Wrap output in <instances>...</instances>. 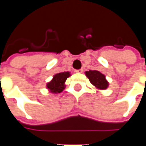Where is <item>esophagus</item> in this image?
Returning a JSON list of instances; mask_svg holds the SVG:
<instances>
[{"mask_svg": "<svg viewBox=\"0 0 146 146\" xmlns=\"http://www.w3.org/2000/svg\"><path fill=\"white\" fill-rule=\"evenodd\" d=\"M75 72L77 73H81L83 72V69H80V70H75Z\"/></svg>", "mask_w": 146, "mask_h": 146, "instance_id": "esophagus-1", "label": "esophagus"}]
</instances>
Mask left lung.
I'll return each instance as SVG.
<instances>
[{
	"mask_svg": "<svg viewBox=\"0 0 146 146\" xmlns=\"http://www.w3.org/2000/svg\"><path fill=\"white\" fill-rule=\"evenodd\" d=\"M86 76L92 83V84L95 86V88L98 89H106L109 83L106 80V76L97 70H89L85 73Z\"/></svg>",
	"mask_w": 146,
	"mask_h": 146,
	"instance_id": "8db88e82",
	"label": "left lung"
}]
</instances>
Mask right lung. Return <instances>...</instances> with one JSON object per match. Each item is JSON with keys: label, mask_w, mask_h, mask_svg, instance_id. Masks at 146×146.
I'll return each instance as SVG.
<instances>
[{"label": "right lung", "mask_w": 146, "mask_h": 146, "mask_svg": "<svg viewBox=\"0 0 146 146\" xmlns=\"http://www.w3.org/2000/svg\"><path fill=\"white\" fill-rule=\"evenodd\" d=\"M70 76L69 72H62L55 74L53 76V79L47 84V88L52 93H60L65 89V82Z\"/></svg>", "instance_id": "add662e5"}]
</instances>
